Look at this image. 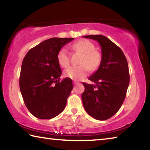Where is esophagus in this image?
<instances>
[{
  "mask_svg": "<svg viewBox=\"0 0 150 150\" xmlns=\"http://www.w3.org/2000/svg\"><path fill=\"white\" fill-rule=\"evenodd\" d=\"M73 84H74V85H77V84H79V83L77 82V81H73Z\"/></svg>",
  "mask_w": 150,
  "mask_h": 150,
  "instance_id": "esophagus-1",
  "label": "esophagus"
}]
</instances>
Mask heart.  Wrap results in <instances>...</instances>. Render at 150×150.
I'll list each match as a JSON object with an SVG mask.
<instances>
[{
	"mask_svg": "<svg viewBox=\"0 0 150 150\" xmlns=\"http://www.w3.org/2000/svg\"><path fill=\"white\" fill-rule=\"evenodd\" d=\"M72 49L83 54L79 62L80 65L73 66L64 71L65 77L74 80H79L88 74L89 70L95 71L99 67L102 61V55L95 50L93 43L87 40H79L71 45ZM59 64L63 68L67 67L70 64V55L67 50L62 47L57 55Z\"/></svg>",
	"mask_w": 150,
	"mask_h": 150,
	"instance_id": "1",
	"label": "heart"
}]
</instances>
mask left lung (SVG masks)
Here are the masks:
<instances>
[{
  "mask_svg": "<svg viewBox=\"0 0 150 150\" xmlns=\"http://www.w3.org/2000/svg\"><path fill=\"white\" fill-rule=\"evenodd\" d=\"M83 37L99 43L102 61L98 70L88 78L96 85L83 83V104L93 118L105 120L117 112L125 99L130 82L128 62L120 48L108 38L103 35Z\"/></svg>",
  "mask_w": 150,
  "mask_h": 150,
  "instance_id": "obj_1",
  "label": "left lung"
}]
</instances>
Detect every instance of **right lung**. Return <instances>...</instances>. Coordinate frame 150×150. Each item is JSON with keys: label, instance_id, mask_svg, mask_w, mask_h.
Listing matches in <instances>:
<instances>
[{"label": "right lung", "instance_id": "obj_1", "mask_svg": "<svg viewBox=\"0 0 150 150\" xmlns=\"http://www.w3.org/2000/svg\"><path fill=\"white\" fill-rule=\"evenodd\" d=\"M74 38H52L30 49L22 62L19 85L24 102L32 115L51 119L59 115L67 104L73 85L62 75L57 55Z\"/></svg>", "mask_w": 150, "mask_h": 150}]
</instances>
